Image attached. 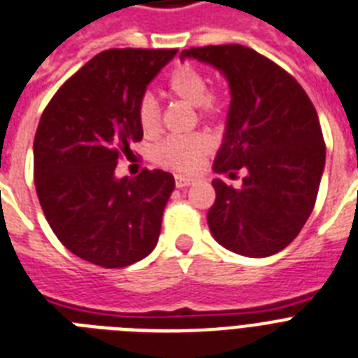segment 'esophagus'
Wrapping results in <instances>:
<instances>
[{
    "label": "esophagus",
    "mask_w": 358,
    "mask_h": 358,
    "mask_svg": "<svg viewBox=\"0 0 358 358\" xmlns=\"http://www.w3.org/2000/svg\"><path fill=\"white\" fill-rule=\"evenodd\" d=\"M174 182H176V187L178 189L189 187L191 184H194L193 178H189V176H182V174H176V176H174Z\"/></svg>",
    "instance_id": "1"
}]
</instances>
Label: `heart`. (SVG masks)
Segmentation results:
<instances>
[{"mask_svg": "<svg viewBox=\"0 0 358 358\" xmlns=\"http://www.w3.org/2000/svg\"><path fill=\"white\" fill-rule=\"evenodd\" d=\"M165 92L174 99L193 104L200 117H217L224 108V95L219 90L208 88V78L194 66L182 64L174 68L165 83ZM138 123L145 136H154L159 130V106L152 95H145L138 106ZM211 149L206 134L171 136L154 150V159L174 171H191Z\"/></svg>", "mask_w": 358, "mask_h": 358, "instance_id": "obj_1", "label": "heart"}]
</instances>
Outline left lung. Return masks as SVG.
<instances>
[{
    "instance_id": "1",
    "label": "left lung",
    "mask_w": 358,
    "mask_h": 358,
    "mask_svg": "<svg viewBox=\"0 0 358 358\" xmlns=\"http://www.w3.org/2000/svg\"><path fill=\"white\" fill-rule=\"evenodd\" d=\"M228 78L224 141L215 173L217 199L208 211L215 241L246 257H268L298 237L315 208L325 165V143L315 106L298 80L254 49L226 43L184 49Z\"/></svg>"
}]
</instances>
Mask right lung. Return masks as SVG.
<instances>
[{"instance_id": "obj_1", "label": "right lung", "mask_w": 358, "mask_h": 358, "mask_svg": "<svg viewBox=\"0 0 358 358\" xmlns=\"http://www.w3.org/2000/svg\"><path fill=\"white\" fill-rule=\"evenodd\" d=\"M176 49H108L60 86L34 136V185L66 248L103 268L141 261L158 243L174 178L145 169L115 178L143 139L138 106Z\"/></svg>"}]
</instances>
